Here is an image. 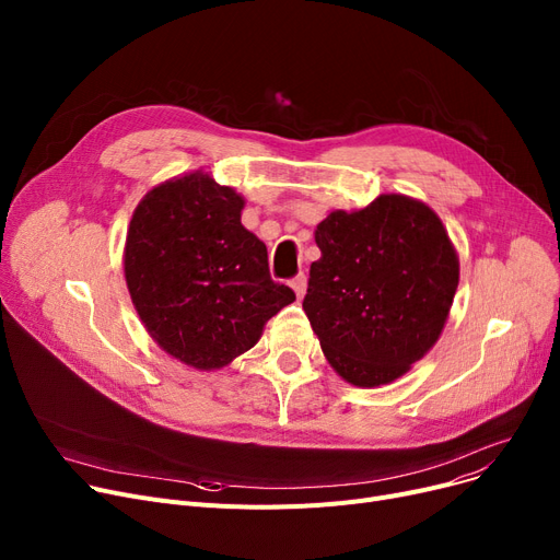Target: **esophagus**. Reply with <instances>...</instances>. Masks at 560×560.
Wrapping results in <instances>:
<instances>
[{
    "mask_svg": "<svg viewBox=\"0 0 560 560\" xmlns=\"http://www.w3.org/2000/svg\"><path fill=\"white\" fill-rule=\"evenodd\" d=\"M290 288L295 290V295L302 300V298L306 295V275L300 272L298 277H292V279H290Z\"/></svg>",
    "mask_w": 560,
    "mask_h": 560,
    "instance_id": "1",
    "label": "esophagus"
}]
</instances>
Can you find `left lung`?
I'll return each instance as SVG.
<instances>
[{"mask_svg": "<svg viewBox=\"0 0 560 560\" xmlns=\"http://www.w3.org/2000/svg\"><path fill=\"white\" fill-rule=\"evenodd\" d=\"M304 311L331 368L374 388L406 374L443 334L458 256L440 218L406 195L334 211L315 229Z\"/></svg>", "mask_w": 560, "mask_h": 560, "instance_id": "1", "label": "left lung"}]
</instances>
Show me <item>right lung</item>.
<instances>
[{"mask_svg": "<svg viewBox=\"0 0 560 560\" xmlns=\"http://www.w3.org/2000/svg\"><path fill=\"white\" fill-rule=\"evenodd\" d=\"M243 206L233 188L190 172L147 192L127 231L125 279L142 325L195 370L229 365L295 302L272 281L268 249L241 222Z\"/></svg>", "mask_w": 560, "mask_h": 560, "instance_id": "right-lung-1", "label": "right lung"}]
</instances>
